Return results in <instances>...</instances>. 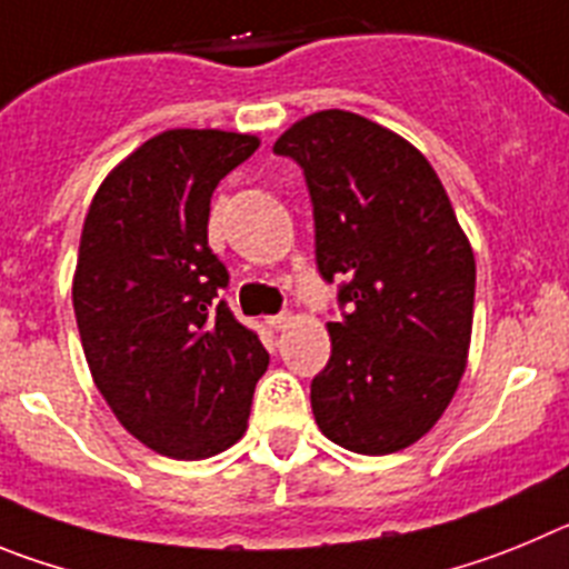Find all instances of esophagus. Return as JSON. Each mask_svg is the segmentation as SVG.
<instances>
[{
	"mask_svg": "<svg viewBox=\"0 0 569 569\" xmlns=\"http://www.w3.org/2000/svg\"><path fill=\"white\" fill-rule=\"evenodd\" d=\"M266 322H269V329H274V331H283V329H289V326H291V315H286V311H283V315H274V317H269V320H266Z\"/></svg>",
	"mask_w": 569,
	"mask_h": 569,
	"instance_id": "34e87169",
	"label": "esophagus"
}]
</instances>
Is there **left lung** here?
Instances as JSON below:
<instances>
[{"label":"left lung","instance_id":"left-lung-1","mask_svg":"<svg viewBox=\"0 0 569 569\" xmlns=\"http://www.w3.org/2000/svg\"><path fill=\"white\" fill-rule=\"evenodd\" d=\"M274 152L303 167L320 274L346 278L348 315L329 322V366L311 380L317 428L366 457L408 448L439 422L468 366V234L428 158L357 112H311Z\"/></svg>","mask_w":569,"mask_h":569}]
</instances>
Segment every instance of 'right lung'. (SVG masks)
I'll return each instance as SVG.
<instances>
[{
    "label": "right lung",
    "mask_w": 569,
    "mask_h": 569,
    "mask_svg": "<svg viewBox=\"0 0 569 569\" xmlns=\"http://www.w3.org/2000/svg\"><path fill=\"white\" fill-rule=\"evenodd\" d=\"M258 147L249 132H158L87 209L73 272L81 348L116 419L163 457L232 448L269 366L218 300L229 274L207 240L214 187Z\"/></svg>",
    "instance_id": "add662e5"
}]
</instances>
